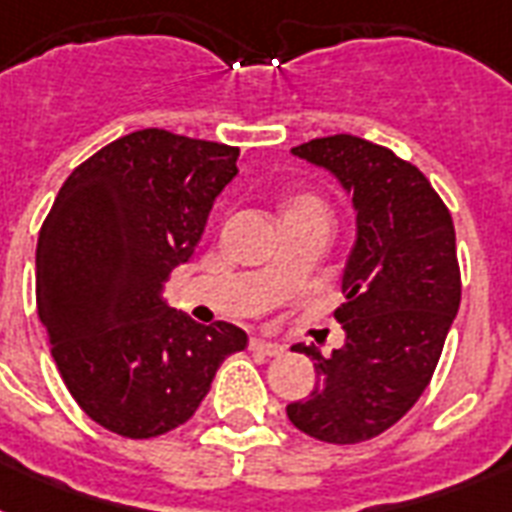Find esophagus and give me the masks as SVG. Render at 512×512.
Returning a JSON list of instances; mask_svg holds the SVG:
<instances>
[{
	"mask_svg": "<svg viewBox=\"0 0 512 512\" xmlns=\"http://www.w3.org/2000/svg\"><path fill=\"white\" fill-rule=\"evenodd\" d=\"M249 350H255V353H265V356H281L284 353V345L271 340H263V337H252L249 340Z\"/></svg>",
	"mask_w": 512,
	"mask_h": 512,
	"instance_id": "1",
	"label": "esophagus"
}]
</instances>
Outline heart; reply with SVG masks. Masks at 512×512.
Listing matches in <instances>:
<instances>
[{
    "label": "heart",
    "mask_w": 512,
    "mask_h": 512,
    "mask_svg": "<svg viewBox=\"0 0 512 512\" xmlns=\"http://www.w3.org/2000/svg\"><path fill=\"white\" fill-rule=\"evenodd\" d=\"M300 204H319V201H316V199H300V201H297V204H295V207H300Z\"/></svg>",
    "instance_id": "obj_1"
}]
</instances>
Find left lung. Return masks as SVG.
Segmentation results:
<instances>
[{"mask_svg": "<svg viewBox=\"0 0 512 512\" xmlns=\"http://www.w3.org/2000/svg\"><path fill=\"white\" fill-rule=\"evenodd\" d=\"M292 154L353 196L356 244L335 311L345 345L327 358L303 345L316 385L287 417L327 444H361L396 425L436 372L462 295L454 223L428 177L390 148L329 135Z\"/></svg>", "mask_w": 512, "mask_h": 512, "instance_id": "1", "label": "left lung"}]
</instances>
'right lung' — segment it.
Returning a JSON list of instances; mask_svg holds the SVG:
<instances>
[{
  "label": "right lung",
  "instance_id": "add662e5",
  "mask_svg": "<svg viewBox=\"0 0 512 512\" xmlns=\"http://www.w3.org/2000/svg\"><path fill=\"white\" fill-rule=\"evenodd\" d=\"M239 148L138 130L79 164L36 244V313L68 393L124 438L170 433L199 409L225 358L228 321L196 324L162 297L188 263Z\"/></svg>",
  "mask_w": 512,
  "mask_h": 512
}]
</instances>
